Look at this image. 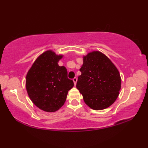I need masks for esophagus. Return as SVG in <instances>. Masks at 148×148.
I'll return each mask as SVG.
<instances>
[{
  "instance_id": "34e87169",
  "label": "esophagus",
  "mask_w": 148,
  "mask_h": 148,
  "mask_svg": "<svg viewBox=\"0 0 148 148\" xmlns=\"http://www.w3.org/2000/svg\"><path fill=\"white\" fill-rule=\"evenodd\" d=\"M77 80V77H75L74 78H73V82H74V84L75 86H76V84Z\"/></svg>"
}]
</instances>
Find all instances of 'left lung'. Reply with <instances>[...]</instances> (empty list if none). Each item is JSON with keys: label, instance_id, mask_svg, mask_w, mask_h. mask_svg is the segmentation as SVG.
<instances>
[{"label": "left lung", "instance_id": "left-lung-1", "mask_svg": "<svg viewBox=\"0 0 148 148\" xmlns=\"http://www.w3.org/2000/svg\"><path fill=\"white\" fill-rule=\"evenodd\" d=\"M76 87L87 106L95 110L107 108L116 101L121 89L116 66L101 52H90L83 58Z\"/></svg>", "mask_w": 148, "mask_h": 148}]
</instances>
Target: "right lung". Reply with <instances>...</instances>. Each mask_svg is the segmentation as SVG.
Listing matches in <instances>:
<instances>
[{"label": "right lung", "instance_id": "1", "mask_svg": "<svg viewBox=\"0 0 148 148\" xmlns=\"http://www.w3.org/2000/svg\"><path fill=\"white\" fill-rule=\"evenodd\" d=\"M62 55L51 50L41 54L32 64L26 76V89L32 102L40 110L54 112L64 104L74 85L67 77V70L58 62Z\"/></svg>", "mask_w": 148, "mask_h": 148}]
</instances>
